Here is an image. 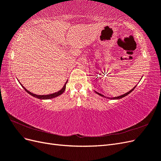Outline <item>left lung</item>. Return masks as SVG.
<instances>
[{
  "mask_svg": "<svg viewBox=\"0 0 161 161\" xmlns=\"http://www.w3.org/2000/svg\"><path fill=\"white\" fill-rule=\"evenodd\" d=\"M136 86H137V85H136L132 89H131L130 91H128V92H126V93H125V94H124V95H121L118 96V97H106V96H105V95H102V94L99 93V92H97V91H95V92H96L97 94H98V95H100L101 97H104V98L109 99H111V100H118V99H121V98H123V97H125V96H127L128 95H129V94L130 93V92H132V91H134V89L136 88Z\"/></svg>",
  "mask_w": 161,
  "mask_h": 161,
  "instance_id": "obj_1",
  "label": "left lung"
}]
</instances>
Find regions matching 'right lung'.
Here are the masks:
<instances>
[{
  "label": "right lung",
  "mask_w": 161,
  "mask_h": 161,
  "mask_svg": "<svg viewBox=\"0 0 161 161\" xmlns=\"http://www.w3.org/2000/svg\"><path fill=\"white\" fill-rule=\"evenodd\" d=\"M67 82H68V80L66 82V83L64 84V86H63L62 88L59 91L56 92H54V93H52V94H50V95H43L34 94V93H33V92H30V91H29L28 90H27V89L25 88V87H24V86H23V85H21V84L20 83V82H19V83H20V85L22 86L23 88L24 89H25V91L27 92H28L29 94L31 95V96H33V97H36V98H37V99H39L43 100V99H51L55 98V97H58V96H59V95H62V94L63 93V92H64V91H65V89H66V83H67Z\"/></svg>",
  "instance_id": "right-lung-1"
}]
</instances>
